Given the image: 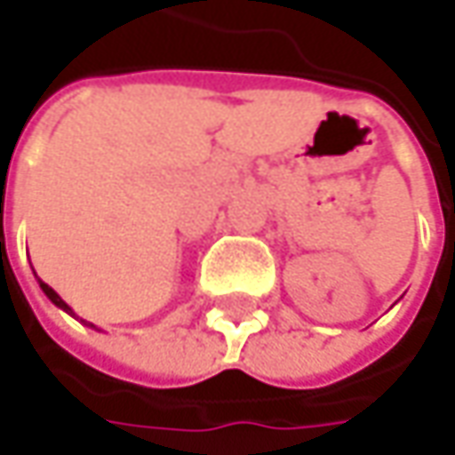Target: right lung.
Instances as JSON below:
<instances>
[{
  "label": "right lung",
  "instance_id": "add662e5",
  "mask_svg": "<svg viewBox=\"0 0 455 455\" xmlns=\"http://www.w3.org/2000/svg\"><path fill=\"white\" fill-rule=\"evenodd\" d=\"M37 281H40V278H37ZM40 289H43L44 296H47V299H50V301H52V304L58 306V308H62V311H65V314H70V316H76V311H73V308H70V306L65 304V301H62L60 296H58V293H55V291L50 289V286H47V283H44V281H40ZM80 322L85 323V326H91V329H98L96 323L85 322V319H80ZM98 331H100V329H98Z\"/></svg>",
  "mask_w": 455,
  "mask_h": 455
}]
</instances>
